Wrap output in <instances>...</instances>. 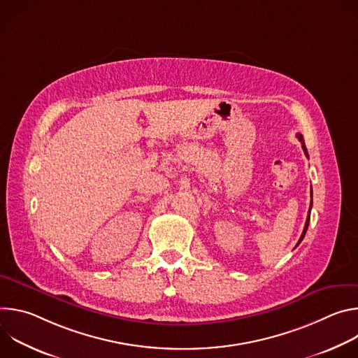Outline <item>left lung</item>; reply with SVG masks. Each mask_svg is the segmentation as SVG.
Here are the masks:
<instances>
[{
  "mask_svg": "<svg viewBox=\"0 0 358 358\" xmlns=\"http://www.w3.org/2000/svg\"><path fill=\"white\" fill-rule=\"evenodd\" d=\"M297 136V138L300 140V143H301V147H303V151H304V155L309 157V155H308V150H306V145H304V140H303V136L300 134V133H297L296 134ZM310 210H312V202H310ZM310 210H309V215H308V220H306V224H304V229H303V232H301V236H300V239H299V242H297V245L303 241V238H304V235H306V231H308V227H309V221H310ZM296 245V246H297Z\"/></svg>",
  "mask_w": 358,
  "mask_h": 358,
  "instance_id": "obj_1",
  "label": "left lung"
}]
</instances>
